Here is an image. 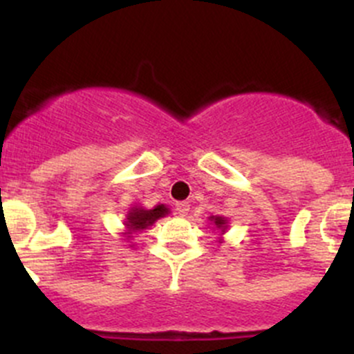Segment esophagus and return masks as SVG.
<instances>
[{
  "label": "esophagus",
  "mask_w": 354,
  "mask_h": 354,
  "mask_svg": "<svg viewBox=\"0 0 354 354\" xmlns=\"http://www.w3.org/2000/svg\"><path fill=\"white\" fill-rule=\"evenodd\" d=\"M174 210H176L178 216L187 217L188 212H190V203H188V202H178L176 205H174Z\"/></svg>",
  "instance_id": "obj_1"
}]
</instances>
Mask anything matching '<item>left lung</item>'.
I'll use <instances>...</instances> for the list:
<instances>
[{
    "mask_svg": "<svg viewBox=\"0 0 354 354\" xmlns=\"http://www.w3.org/2000/svg\"><path fill=\"white\" fill-rule=\"evenodd\" d=\"M209 221H212L214 223V226L217 227V230L221 231V233L224 234V231H226V224H227V221L224 219V217H221V216H212V217H209Z\"/></svg>",
    "mask_w": 354,
    "mask_h": 354,
    "instance_id": "8db88e82",
    "label": "left lung"
}]
</instances>
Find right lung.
Segmentation results:
<instances>
[{"mask_svg": "<svg viewBox=\"0 0 354 354\" xmlns=\"http://www.w3.org/2000/svg\"><path fill=\"white\" fill-rule=\"evenodd\" d=\"M166 214H169V209H167L164 203L156 205L154 209L131 207V209L128 210L124 224H127L128 231H142V230H147L149 226H152L157 219L164 217Z\"/></svg>", "mask_w": 354, "mask_h": 354, "instance_id": "add662e5", "label": "right lung"}]
</instances>
